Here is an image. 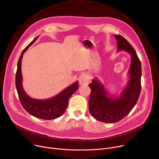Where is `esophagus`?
<instances>
[{
  "label": "esophagus",
  "mask_w": 159,
  "mask_h": 159,
  "mask_svg": "<svg viewBox=\"0 0 159 159\" xmlns=\"http://www.w3.org/2000/svg\"><path fill=\"white\" fill-rule=\"evenodd\" d=\"M90 80V77H89L88 75L84 74L80 77V80H79V83L82 85H87L89 84Z\"/></svg>",
  "instance_id": "1"
}]
</instances>
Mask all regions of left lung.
Returning a JSON list of instances; mask_svg holds the SVG:
<instances>
[{
  "label": "left lung",
  "mask_w": 159,
  "mask_h": 159,
  "mask_svg": "<svg viewBox=\"0 0 159 159\" xmlns=\"http://www.w3.org/2000/svg\"><path fill=\"white\" fill-rule=\"evenodd\" d=\"M118 51L131 55V64L128 74L129 79L119 97L111 96L103 84L95 78L89 84L91 93L89 101L90 114L99 121L116 123L121 120L137 104L141 92V62L129 42L120 35H115Z\"/></svg>",
  "instance_id": "left-lung-1"
}]
</instances>
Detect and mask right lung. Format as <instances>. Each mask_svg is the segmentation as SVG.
Returning a JSON list of instances; mask_svg holds the SVG:
<instances>
[{
  "label": "right lung",
  "instance_id": "1",
  "mask_svg": "<svg viewBox=\"0 0 159 159\" xmlns=\"http://www.w3.org/2000/svg\"><path fill=\"white\" fill-rule=\"evenodd\" d=\"M38 38V36L28 45L19 57L16 74V87L20 103L28 112L36 118L50 120L60 117L65 112L70 98L75 93L79 87V82L77 81L66 87L56 96L47 99H33L26 93L22 85L21 61L24 53Z\"/></svg>",
  "mask_w": 159,
  "mask_h": 159
}]
</instances>
